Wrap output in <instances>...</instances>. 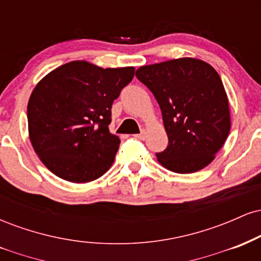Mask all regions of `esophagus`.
Instances as JSON below:
<instances>
[{"mask_svg": "<svg viewBox=\"0 0 261 261\" xmlns=\"http://www.w3.org/2000/svg\"><path fill=\"white\" fill-rule=\"evenodd\" d=\"M134 137H136V139H140V140H145L146 133H145V131H143V133H141L139 135H134Z\"/></svg>", "mask_w": 261, "mask_h": 261, "instance_id": "1", "label": "esophagus"}]
</instances>
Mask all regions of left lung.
I'll return each mask as SVG.
<instances>
[{
	"label": "left lung",
	"mask_w": 261,
	"mask_h": 261,
	"mask_svg": "<svg viewBox=\"0 0 261 261\" xmlns=\"http://www.w3.org/2000/svg\"><path fill=\"white\" fill-rule=\"evenodd\" d=\"M136 77L153 93L168 135L157 161L180 174L208 166L230 130L228 97L216 70L202 60L180 58L142 66Z\"/></svg>",
	"instance_id": "obj_1"
}]
</instances>
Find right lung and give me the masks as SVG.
I'll return each mask as SVG.
<instances>
[{
  "mask_svg": "<svg viewBox=\"0 0 261 261\" xmlns=\"http://www.w3.org/2000/svg\"><path fill=\"white\" fill-rule=\"evenodd\" d=\"M134 73L133 66L103 68L81 60L39 81L28 101V131L50 172L71 182H88L112 167L120 143L109 131L112 106Z\"/></svg>",
  "mask_w": 261,
  "mask_h": 261,
  "instance_id": "right-lung-1",
  "label": "right lung"
}]
</instances>
